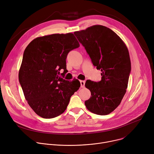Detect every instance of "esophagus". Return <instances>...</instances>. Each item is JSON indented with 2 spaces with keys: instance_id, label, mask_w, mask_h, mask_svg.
Segmentation results:
<instances>
[{
  "instance_id": "1",
  "label": "esophagus",
  "mask_w": 154,
  "mask_h": 154,
  "mask_svg": "<svg viewBox=\"0 0 154 154\" xmlns=\"http://www.w3.org/2000/svg\"><path fill=\"white\" fill-rule=\"evenodd\" d=\"M80 85H81V88H85V81L84 80H80Z\"/></svg>"
}]
</instances>
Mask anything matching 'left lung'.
Returning a JSON list of instances; mask_svg holds the SVG:
<instances>
[{
    "label": "left lung",
    "instance_id": "left-lung-1",
    "mask_svg": "<svg viewBox=\"0 0 154 154\" xmlns=\"http://www.w3.org/2000/svg\"><path fill=\"white\" fill-rule=\"evenodd\" d=\"M92 63L102 72L100 82L86 80L91 97L85 102L87 109L106 115L119 106L126 93L131 62L128 49L121 38L106 27L95 25L74 32Z\"/></svg>",
    "mask_w": 154,
    "mask_h": 154
}]
</instances>
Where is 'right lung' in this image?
Returning <instances> with one entry per match:
<instances>
[{
	"mask_svg": "<svg viewBox=\"0 0 154 154\" xmlns=\"http://www.w3.org/2000/svg\"><path fill=\"white\" fill-rule=\"evenodd\" d=\"M80 46L73 33L39 36L26 48L19 72L25 98L38 116L57 117L67 108L71 97L80 86L79 80L68 81L59 76L66 73L68 53Z\"/></svg>",
	"mask_w": 154,
	"mask_h": 154,
	"instance_id": "obj_1",
	"label": "right lung"
}]
</instances>
